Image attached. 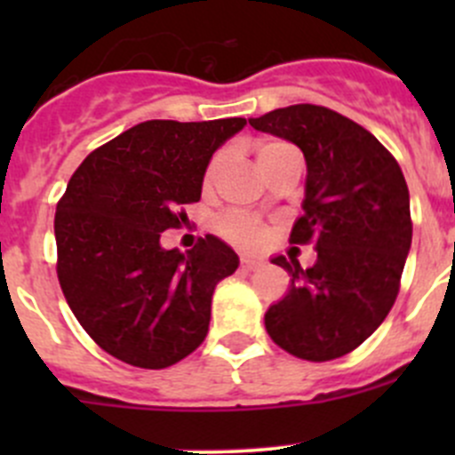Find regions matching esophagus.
<instances>
[{
    "instance_id": "obj_1",
    "label": "esophagus",
    "mask_w": 455,
    "mask_h": 455,
    "mask_svg": "<svg viewBox=\"0 0 455 455\" xmlns=\"http://www.w3.org/2000/svg\"><path fill=\"white\" fill-rule=\"evenodd\" d=\"M261 264H264V261L255 259V257H242V259H240L242 270H255V268H259Z\"/></svg>"
}]
</instances>
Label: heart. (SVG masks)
I'll list each match as a JSON object with an SVG mask.
<instances>
[{"instance_id":"obj_1","label":"heart","mask_w":455,"mask_h":455,"mask_svg":"<svg viewBox=\"0 0 455 455\" xmlns=\"http://www.w3.org/2000/svg\"><path fill=\"white\" fill-rule=\"evenodd\" d=\"M279 145H283V142H277V140L264 142V145L259 147V151H257V160H259L264 154H268V151L277 149ZM218 167H220V158L211 160L209 169H206V182L213 180ZM220 231H222L228 240L235 242V244L249 246V249L259 246L261 242H264V228H261L253 218L242 213H231L227 215V218H222V222H220Z\"/></svg>"}]
</instances>
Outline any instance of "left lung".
I'll use <instances>...</instances> for the list:
<instances>
[{
  "label": "left lung",
  "mask_w": 455,
  "mask_h": 455,
  "mask_svg": "<svg viewBox=\"0 0 455 455\" xmlns=\"http://www.w3.org/2000/svg\"><path fill=\"white\" fill-rule=\"evenodd\" d=\"M249 123L304 151V215L291 242L316 249L306 270L297 259L270 257L292 279L266 310V332L299 359H339L359 347L396 301L411 246L405 176L368 130L321 105L279 108Z\"/></svg>",
  "instance_id": "left-lung-1"
}]
</instances>
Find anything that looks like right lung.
I'll use <instances>...</instances> for the list:
<instances>
[{
    "mask_svg": "<svg viewBox=\"0 0 455 455\" xmlns=\"http://www.w3.org/2000/svg\"><path fill=\"white\" fill-rule=\"evenodd\" d=\"M246 118L145 121L92 151L57 204V273L68 306L108 355L145 370L204 341L213 291L240 257L215 235L187 253L160 233L185 222L215 151Z\"/></svg>",
    "mask_w": 455,
    "mask_h": 455,
    "instance_id": "1",
    "label": "right lung"
}]
</instances>
